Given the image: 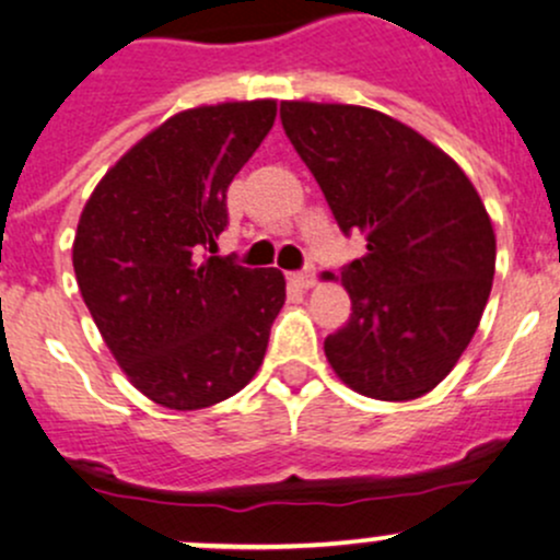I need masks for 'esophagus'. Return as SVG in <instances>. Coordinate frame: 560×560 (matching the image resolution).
<instances>
[{
    "label": "esophagus",
    "instance_id": "1",
    "mask_svg": "<svg viewBox=\"0 0 560 560\" xmlns=\"http://www.w3.org/2000/svg\"><path fill=\"white\" fill-rule=\"evenodd\" d=\"M290 279L294 281V284H300V287H305V290H308V287L316 284V268L308 266L303 270H294V273H290Z\"/></svg>",
    "mask_w": 560,
    "mask_h": 560
}]
</instances>
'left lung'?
Here are the masks:
<instances>
[{
    "label": "left lung",
    "instance_id": "obj_1",
    "mask_svg": "<svg viewBox=\"0 0 560 560\" xmlns=\"http://www.w3.org/2000/svg\"><path fill=\"white\" fill-rule=\"evenodd\" d=\"M281 125L340 231L366 238L340 268L353 313L324 340L331 370L361 396L433 390L476 335L494 279L491 220L463 170L380 110L281 103Z\"/></svg>",
    "mask_w": 560,
    "mask_h": 560
}]
</instances>
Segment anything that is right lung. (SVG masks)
<instances>
[{
  "instance_id": "obj_1",
  "label": "right lung",
  "mask_w": 560,
  "mask_h": 560,
  "mask_svg": "<svg viewBox=\"0 0 560 560\" xmlns=\"http://www.w3.org/2000/svg\"><path fill=\"white\" fill-rule=\"evenodd\" d=\"M273 119V101L172 116L106 172L79 218V292L130 383L167 409L242 390L287 300L281 270L214 255L229 186Z\"/></svg>"
}]
</instances>
